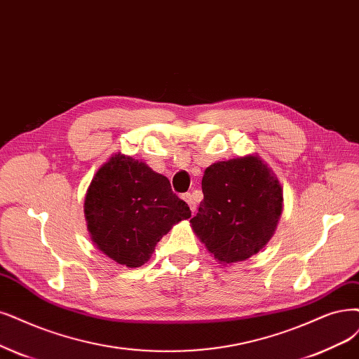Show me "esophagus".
<instances>
[{"mask_svg": "<svg viewBox=\"0 0 359 359\" xmlns=\"http://www.w3.org/2000/svg\"><path fill=\"white\" fill-rule=\"evenodd\" d=\"M183 200L188 203V205H189L192 213H195V211H196V200H195V196H194L192 194H184V195H183Z\"/></svg>", "mask_w": 359, "mask_h": 359, "instance_id": "34e87169", "label": "esophagus"}]
</instances>
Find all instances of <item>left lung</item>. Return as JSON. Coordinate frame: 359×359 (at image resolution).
I'll return each mask as SVG.
<instances>
[{"label": "left lung", "instance_id": "1", "mask_svg": "<svg viewBox=\"0 0 359 359\" xmlns=\"http://www.w3.org/2000/svg\"><path fill=\"white\" fill-rule=\"evenodd\" d=\"M204 200L191 226L223 266L269 243L283 213V188L257 154L217 161L203 176Z\"/></svg>", "mask_w": 359, "mask_h": 359}]
</instances>
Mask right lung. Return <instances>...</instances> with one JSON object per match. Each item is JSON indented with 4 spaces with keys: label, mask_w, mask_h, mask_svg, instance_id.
Listing matches in <instances>:
<instances>
[{
    "label": "right lung",
    "mask_w": 359,
    "mask_h": 359,
    "mask_svg": "<svg viewBox=\"0 0 359 359\" xmlns=\"http://www.w3.org/2000/svg\"><path fill=\"white\" fill-rule=\"evenodd\" d=\"M84 215L96 248L118 264L139 268L176 223L191 217V210L165 176L116 152L93 177Z\"/></svg>",
    "instance_id": "1"
}]
</instances>
